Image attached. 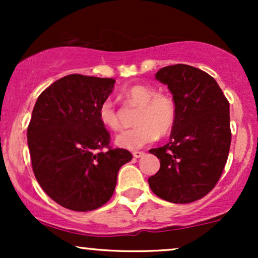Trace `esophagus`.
Segmentation results:
<instances>
[{"label":"esophagus","instance_id":"1","mask_svg":"<svg viewBox=\"0 0 258 258\" xmlns=\"http://www.w3.org/2000/svg\"><path fill=\"white\" fill-rule=\"evenodd\" d=\"M132 155H133V158L139 159V158H142V156L146 155V154H144L143 152H133V153H132Z\"/></svg>","mask_w":258,"mask_h":258}]
</instances>
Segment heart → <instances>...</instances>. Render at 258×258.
<instances>
[{
  "mask_svg": "<svg viewBox=\"0 0 258 258\" xmlns=\"http://www.w3.org/2000/svg\"><path fill=\"white\" fill-rule=\"evenodd\" d=\"M128 103L139 106L133 128L120 132L115 138L119 148L137 150L155 141L159 136H166L176 123V103L168 94L156 93L152 86L135 85L123 92ZM98 117L106 128L117 131L120 120L117 110L110 99H106L98 109Z\"/></svg>",
  "mask_w": 258,
  "mask_h": 258,
  "instance_id": "b5f03b06",
  "label": "heart"
}]
</instances>
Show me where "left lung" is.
Wrapping results in <instances>:
<instances>
[{
  "label": "left lung",
  "instance_id": "left-lung-1",
  "mask_svg": "<svg viewBox=\"0 0 258 258\" xmlns=\"http://www.w3.org/2000/svg\"><path fill=\"white\" fill-rule=\"evenodd\" d=\"M155 79L170 90L177 116L170 142L149 150L160 160V170L148 183L161 199L193 203L214 189L226 166L229 102L212 76L190 65H168Z\"/></svg>",
  "mask_w": 258,
  "mask_h": 258
}]
</instances>
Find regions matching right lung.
<instances>
[{
  "label": "right lung",
  "mask_w": 258,
  "mask_h": 258,
  "mask_svg": "<svg viewBox=\"0 0 258 258\" xmlns=\"http://www.w3.org/2000/svg\"><path fill=\"white\" fill-rule=\"evenodd\" d=\"M114 79L64 76L40 94L28 127V146L38 184L73 211H92L111 198L117 172L132 155L109 149L110 135L98 117Z\"/></svg>",
  "instance_id": "add662e5"
}]
</instances>
